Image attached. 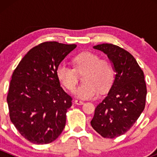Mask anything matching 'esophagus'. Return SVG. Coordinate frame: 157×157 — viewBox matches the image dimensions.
Here are the masks:
<instances>
[{"label":"esophagus","instance_id":"1","mask_svg":"<svg viewBox=\"0 0 157 157\" xmlns=\"http://www.w3.org/2000/svg\"><path fill=\"white\" fill-rule=\"evenodd\" d=\"M74 102H75V104H77V105H83V104L84 103V102L80 100V99H75Z\"/></svg>","mask_w":157,"mask_h":157}]
</instances>
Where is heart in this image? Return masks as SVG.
Listing matches in <instances>:
<instances>
[{
  "instance_id": "heart-1",
  "label": "heart",
  "mask_w": 157,
  "mask_h": 157,
  "mask_svg": "<svg viewBox=\"0 0 157 157\" xmlns=\"http://www.w3.org/2000/svg\"><path fill=\"white\" fill-rule=\"evenodd\" d=\"M74 68L60 64L56 68V75L61 84L69 91H74L78 82L79 74H83V81L76 90L75 94L81 99H93L99 91L105 93L114 80V70L109 61L100 59L96 54L84 52L73 59Z\"/></svg>"
}]
</instances>
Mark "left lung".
<instances>
[{"mask_svg":"<svg viewBox=\"0 0 157 157\" xmlns=\"http://www.w3.org/2000/svg\"><path fill=\"white\" fill-rule=\"evenodd\" d=\"M93 48L107 55L116 74L107 96L95 109L90 124L102 137L115 138L125 134L145 108L144 74L135 58L124 48L108 43Z\"/></svg>","mask_w":157,"mask_h":157,"instance_id":"left-lung-1","label":"left lung"}]
</instances>
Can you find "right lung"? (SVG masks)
<instances>
[{"instance_id":"obj_1","label":"right lung","mask_w":157,"mask_h":157,"mask_svg":"<svg viewBox=\"0 0 157 157\" xmlns=\"http://www.w3.org/2000/svg\"><path fill=\"white\" fill-rule=\"evenodd\" d=\"M76 47L42 42L30 49L13 73L7 97L10 121L31 143H52L65 127L72 98L60 85L56 68Z\"/></svg>"}]
</instances>
